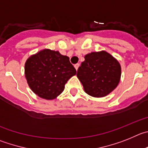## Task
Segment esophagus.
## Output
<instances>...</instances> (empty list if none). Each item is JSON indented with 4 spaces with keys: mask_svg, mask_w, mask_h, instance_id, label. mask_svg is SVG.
<instances>
[{
    "mask_svg": "<svg viewBox=\"0 0 148 148\" xmlns=\"http://www.w3.org/2000/svg\"><path fill=\"white\" fill-rule=\"evenodd\" d=\"M79 63H77V64L74 65V68H75V69L77 71V69H78V68H79Z\"/></svg>",
    "mask_w": 148,
    "mask_h": 148,
    "instance_id": "obj_1",
    "label": "esophagus"
}]
</instances>
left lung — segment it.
<instances>
[{"mask_svg": "<svg viewBox=\"0 0 148 148\" xmlns=\"http://www.w3.org/2000/svg\"><path fill=\"white\" fill-rule=\"evenodd\" d=\"M121 66L115 58L106 51L90 52L77 70V77L86 94L104 97L119 85Z\"/></svg>", "mask_w": 148, "mask_h": 148, "instance_id": "8db88e82", "label": "left lung"}]
</instances>
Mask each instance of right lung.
Instances as JSON below:
<instances>
[{"instance_id": "obj_1", "label": "right lung", "mask_w": 148, "mask_h": 148, "mask_svg": "<svg viewBox=\"0 0 148 148\" xmlns=\"http://www.w3.org/2000/svg\"><path fill=\"white\" fill-rule=\"evenodd\" d=\"M76 72L69 57L49 49L32 54L25 62V77L29 88L47 100L57 98Z\"/></svg>"}]
</instances>
